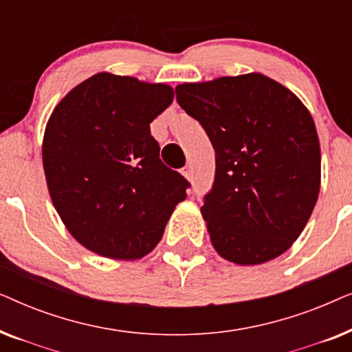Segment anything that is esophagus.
<instances>
[{
    "instance_id": "obj_1",
    "label": "esophagus",
    "mask_w": 352,
    "mask_h": 352,
    "mask_svg": "<svg viewBox=\"0 0 352 352\" xmlns=\"http://www.w3.org/2000/svg\"><path fill=\"white\" fill-rule=\"evenodd\" d=\"M182 175H184L187 179H190V177H192V166L187 165V166L182 168Z\"/></svg>"
}]
</instances>
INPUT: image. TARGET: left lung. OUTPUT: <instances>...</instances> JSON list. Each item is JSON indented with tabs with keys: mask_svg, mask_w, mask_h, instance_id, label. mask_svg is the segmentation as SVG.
Here are the masks:
<instances>
[{
	"mask_svg": "<svg viewBox=\"0 0 352 352\" xmlns=\"http://www.w3.org/2000/svg\"><path fill=\"white\" fill-rule=\"evenodd\" d=\"M176 100L216 153L201 206L216 252L237 264L280 256L319 197L320 147L309 110L261 74L179 85Z\"/></svg>",
	"mask_w": 352,
	"mask_h": 352,
	"instance_id": "left-lung-1",
	"label": "left lung"
}]
</instances>
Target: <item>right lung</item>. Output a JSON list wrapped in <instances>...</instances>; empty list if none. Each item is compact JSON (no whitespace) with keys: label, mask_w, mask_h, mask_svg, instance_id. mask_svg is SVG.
<instances>
[{"label":"right lung","mask_w":352,"mask_h":352,"mask_svg":"<svg viewBox=\"0 0 352 352\" xmlns=\"http://www.w3.org/2000/svg\"><path fill=\"white\" fill-rule=\"evenodd\" d=\"M166 85L98 74L57 104L43 139L50 195L69 232L105 258L138 259L160 242L190 182L160 160L152 120Z\"/></svg>","instance_id":"1"}]
</instances>
